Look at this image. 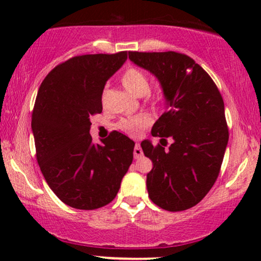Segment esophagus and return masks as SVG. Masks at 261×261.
<instances>
[{
  "instance_id": "1",
  "label": "esophagus",
  "mask_w": 261,
  "mask_h": 261,
  "mask_svg": "<svg viewBox=\"0 0 261 261\" xmlns=\"http://www.w3.org/2000/svg\"><path fill=\"white\" fill-rule=\"evenodd\" d=\"M142 154H143L142 148L140 147L139 143H136V146H135V148H134V157L136 158V160H139L140 157H142Z\"/></svg>"
}]
</instances>
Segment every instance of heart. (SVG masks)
I'll return each instance as SVG.
<instances>
[{
  "label": "heart",
  "mask_w": 261,
  "mask_h": 261,
  "mask_svg": "<svg viewBox=\"0 0 261 261\" xmlns=\"http://www.w3.org/2000/svg\"><path fill=\"white\" fill-rule=\"evenodd\" d=\"M121 85L125 89L133 93L135 95H145L149 89L148 79L142 71L136 67H128L124 71L120 77ZM154 101H157V98H153ZM151 124V116L147 114H139V115L128 116V118L121 119L118 122L119 130L124 131L128 135H137L142 128L147 127Z\"/></svg>",
  "instance_id": "heart-1"
}]
</instances>
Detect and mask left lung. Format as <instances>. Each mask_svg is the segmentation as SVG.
Instances as JSON below:
<instances>
[{"label": "left lung", "mask_w": 261, "mask_h": 261, "mask_svg": "<svg viewBox=\"0 0 261 261\" xmlns=\"http://www.w3.org/2000/svg\"><path fill=\"white\" fill-rule=\"evenodd\" d=\"M128 59L160 81L167 110L152 136L173 140L168 149L163 143L141 142L153 163L146 180L149 199L167 211L193 207L214 187L228 143L222 95L208 73L184 54L131 51Z\"/></svg>", "instance_id": "1"}]
</instances>
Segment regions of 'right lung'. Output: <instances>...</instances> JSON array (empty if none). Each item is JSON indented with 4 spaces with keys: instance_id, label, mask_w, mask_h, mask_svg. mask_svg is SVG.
I'll return each mask as SVG.
<instances>
[{
    "instance_id": "add662e5",
    "label": "right lung",
    "mask_w": 261,
    "mask_h": 261,
    "mask_svg": "<svg viewBox=\"0 0 261 261\" xmlns=\"http://www.w3.org/2000/svg\"><path fill=\"white\" fill-rule=\"evenodd\" d=\"M126 51L74 56L41 82L32 115L37 160L45 180L66 205L95 210L112 202L133 163L135 142L113 131L93 143L91 116L100 114L107 81Z\"/></svg>"
}]
</instances>
